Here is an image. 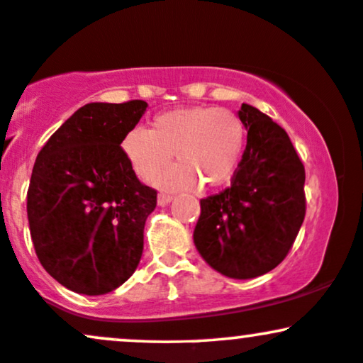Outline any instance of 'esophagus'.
<instances>
[{"instance_id": "esophagus-1", "label": "esophagus", "mask_w": 363, "mask_h": 363, "mask_svg": "<svg viewBox=\"0 0 363 363\" xmlns=\"http://www.w3.org/2000/svg\"><path fill=\"white\" fill-rule=\"evenodd\" d=\"M170 201H172V196H170V194H167V193H160V194H158V205H160V206L169 205Z\"/></svg>"}]
</instances>
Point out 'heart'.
Segmentation results:
<instances>
[{
  "label": "heart",
  "mask_w": 363,
  "mask_h": 363,
  "mask_svg": "<svg viewBox=\"0 0 363 363\" xmlns=\"http://www.w3.org/2000/svg\"><path fill=\"white\" fill-rule=\"evenodd\" d=\"M244 147L245 129L239 116L203 106L158 114L152 129L133 128L123 138L124 155L143 181H153L177 153L182 164L157 179L170 189L227 184L239 169Z\"/></svg>",
  "instance_id": "obj_1"
}]
</instances>
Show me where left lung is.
Masks as SVG:
<instances>
[{
  "mask_svg": "<svg viewBox=\"0 0 363 363\" xmlns=\"http://www.w3.org/2000/svg\"><path fill=\"white\" fill-rule=\"evenodd\" d=\"M247 129L230 187L201 199L194 245L215 272L249 280L272 272L294 245L306 216V170L281 126L242 104Z\"/></svg>",
  "mask_w": 363,
  "mask_h": 363,
  "instance_id": "1",
  "label": "left lung"
}]
</instances>
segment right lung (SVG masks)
<instances>
[{
  "instance_id": "1",
  "label": "right lung",
  "mask_w": 363,
  "mask_h": 363,
  "mask_svg": "<svg viewBox=\"0 0 363 363\" xmlns=\"http://www.w3.org/2000/svg\"><path fill=\"white\" fill-rule=\"evenodd\" d=\"M147 107L86 104L37 155L27 193L32 242L45 272L77 294H109L138 268L157 191L138 181L121 143Z\"/></svg>"
}]
</instances>
